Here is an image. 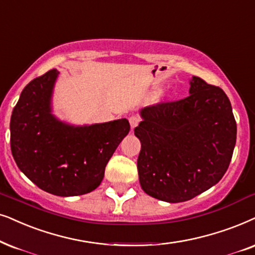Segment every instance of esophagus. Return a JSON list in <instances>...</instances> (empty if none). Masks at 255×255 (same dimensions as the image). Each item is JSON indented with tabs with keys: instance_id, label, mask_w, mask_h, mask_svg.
<instances>
[{
	"instance_id": "esophagus-1",
	"label": "esophagus",
	"mask_w": 255,
	"mask_h": 255,
	"mask_svg": "<svg viewBox=\"0 0 255 255\" xmlns=\"http://www.w3.org/2000/svg\"><path fill=\"white\" fill-rule=\"evenodd\" d=\"M128 121H130V125H131V128L133 130V128L137 127L138 124H139L140 122V117H138V116H131L130 118H128Z\"/></svg>"
}]
</instances>
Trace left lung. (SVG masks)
Returning <instances> with one entry per match:
<instances>
[{
    "mask_svg": "<svg viewBox=\"0 0 255 255\" xmlns=\"http://www.w3.org/2000/svg\"><path fill=\"white\" fill-rule=\"evenodd\" d=\"M190 95L146 107L134 128L141 143L137 160L141 188L167 203L205 192L229 168L237 123L223 89L193 76Z\"/></svg>",
    "mask_w": 255,
    "mask_h": 255,
    "instance_id": "obj_1",
    "label": "left lung"
}]
</instances>
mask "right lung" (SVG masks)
I'll use <instances>...</instances> for the list:
<instances>
[{"instance_id":"1","label":"right lung","mask_w":255,"mask_h":255,"mask_svg":"<svg viewBox=\"0 0 255 255\" xmlns=\"http://www.w3.org/2000/svg\"><path fill=\"white\" fill-rule=\"evenodd\" d=\"M56 69L23 89L10 120V147L19 170L45 192L59 197L94 191L105 166L130 131L125 118L74 127L51 114Z\"/></svg>"}]
</instances>
